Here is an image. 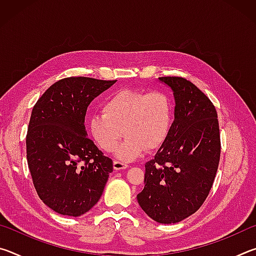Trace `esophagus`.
I'll list each match as a JSON object with an SVG mask.
<instances>
[{
	"label": "esophagus",
	"mask_w": 256,
	"mask_h": 256,
	"mask_svg": "<svg viewBox=\"0 0 256 256\" xmlns=\"http://www.w3.org/2000/svg\"><path fill=\"white\" fill-rule=\"evenodd\" d=\"M112 167H114L115 170H126V168L128 167V164L123 162H118V160H115V162H112Z\"/></svg>",
	"instance_id": "1"
}]
</instances>
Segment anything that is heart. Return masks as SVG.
Instances as JSON below:
<instances>
[{"mask_svg":"<svg viewBox=\"0 0 256 256\" xmlns=\"http://www.w3.org/2000/svg\"><path fill=\"white\" fill-rule=\"evenodd\" d=\"M172 118L174 107L166 92L120 89L104 102L102 112L90 116L88 131L106 152L118 146L125 133L126 138L116 151V157L131 162L146 149H159L166 142Z\"/></svg>","mask_w":256,"mask_h":256,"instance_id":"1","label":"heart"}]
</instances>
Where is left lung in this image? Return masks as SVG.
Segmentation results:
<instances>
[{"instance_id": "1", "label": "left lung", "mask_w": 256, "mask_h": 256, "mask_svg": "<svg viewBox=\"0 0 256 256\" xmlns=\"http://www.w3.org/2000/svg\"><path fill=\"white\" fill-rule=\"evenodd\" d=\"M175 99L174 122L166 142L146 164L138 202L159 224H176L196 212L214 184L220 159L218 115L192 82L162 76Z\"/></svg>"}]
</instances>
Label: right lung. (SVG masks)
Returning a JSON list of instances; mask_svg holds the SVG:
<instances>
[{
  "label": "right lung",
  "instance_id": "1",
  "mask_svg": "<svg viewBox=\"0 0 256 256\" xmlns=\"http://www.w3.org/2000/svg\"><path fill=\"white\" fill-rule=\"evenodd\" d=\"M115 82L66 78L32 108L26 138L28 167L38 196L60 214L88 212L112 172V160L86 136L84 116L89 104Z\"/></svg>",
  "mask_w": 256,
  "mask_h": 256
}]
</instances>
